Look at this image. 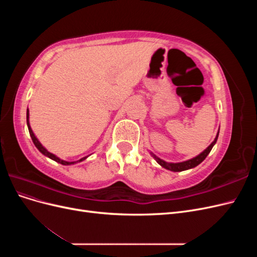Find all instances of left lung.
I'll return each mask as SVG.
<instances>
[{
  "label": "left lung",
  "mask_w": 257,
  "mask_h": 257,
  "mask_svg": "<svg viewBox=\"0 0 257 257\" xmlns=\"http://www.w3.org/2000/svg\"><path fill=\"white\" fill-rule=\"evenodd\" d=\"M220 131V130H219ZM217 137H219V132H217V134L214 138V141L210 144V146H208L207 149H205L203 152H201L200 154H198L197 157L193 158L191 160H188V161H184V162H180V163H168V162H165L164 160H162L160 158H158L157 155L153 154L152 152H150V154L152 155V157L154 158V160L157 161L159 164L164 167L165 169H168V170H172V172H182V170H186V169H191V168H194L196 167L197 165H199L201 162H203L206 158L207 155L210 153V151H211V149L213 148V146L215 145L216 141H217Z\"/></svg>",
  "instance_id": "left-lung-1"
}]
</instances>
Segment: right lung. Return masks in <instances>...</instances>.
Returning a JSON list of instances; mask_svg holds the SVG:
<instances>
[{"instance_id":"right-lung-1","label":"right lung","mask_w":257,"mask_h":257,"mask_svg":"<svg viewBox=\"0 0 257 257\" xmlns=\"http://www.w3.org/2000/svg\"><path fill=\"white\" fill-rule=\"evenodd\" d=\"M29 108L27 109V124H28V128H29V132H30V136H31V138H32V141H33V144L35 145V147L37 148L38 150H40V152L41 153H43L44 155H46V157H48L49 159H51V160H53V161H56V162H58V163H60V164H62V165H72V164H76V163H78V162H82V161H84L85 159H87L88 157H84V158H82V159H80V160H78V161H74V162H67V161H64V160H61L60 158H58L57 155H54V154H52V153H50L47 149H46V148L40 143V141H38V139L36 138V136L34 135V133H33V131H32V128H31V125H30V121H29Z\"/></svg>"}]
</instances>
